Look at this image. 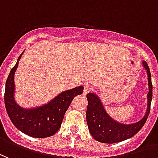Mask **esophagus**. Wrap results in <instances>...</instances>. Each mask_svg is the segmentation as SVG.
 I'll return each mask as SVG.
<instances>
[{"label": "esophagus", "instance_id": "esophagus-1", "mask_svg": "<svg viewBox=\"0 0 158 158\" xmlns=\"http://www.w3.org/2000/svg\"><path fill=\"white\" fill-rule=\"evenodd\" d=\"M92 90V88H91L90 86H88L87 84H85L84 85V89H83V94L84 95H87V93H89Z\"/></svg>", "mask_w": 158, "mask_h": 158}]
</instances>
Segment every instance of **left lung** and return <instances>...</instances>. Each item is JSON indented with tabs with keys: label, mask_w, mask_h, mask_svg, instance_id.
<instances>
[{
	"label": "left lung",
	"mask_w": 158,
	"mask_h": 158,
	"mask_svg": "<svg viewBox=\"0 0 158 158\" xmlns=\"http://www.w3.org/2000/svg\"><path fill=\"white\" fill-rule=\"evenodd\" d=\"M143 67L147 70L148 77L147 94V109L144 117L138 122L133 124H122L116 121L106 112L103 104L96 93H90L87 95V123L88 130L94 139L102 143H116L127 140L134 136L143 127L149 115L151 103L152 98V84L150 69L146 61H142Z\"/></svg>",
	"instance_id": "8db88e82"
}]
</instances>
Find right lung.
Here are the masks:
<instances>
[{"label":"right lung","instance_id":"add662e5","mask_svg":"<svg viewBox=\"0 0 158 158\" xmlns=\"http://www.w3.org/2000/svg\"><path fill=\"white\" fill-rule=\"evenodd\" d=\"M17 64L9 73L6 82L5 106L8 116L12 124L24 134L35 138H45L55 134L60 128L66 110L77 95L83 92V87L64 91L54 98L49 103L33 109H24L18 105L14 98V75L18 66Z\"/></svg>","mask_w":158,"mask_h":158}]
</instances>
